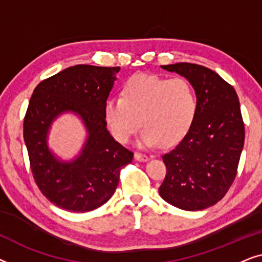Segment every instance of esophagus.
Here are the masks:
<instances>
[{
    "mask_svg": "<svg viewBox=\"0 0 262 262\" xmlns=\"http://www.w3.org/2000/svg\"><path fill=\"white\" fill-rule=\"evenodd\" d=\"M135 159L137 161H141V162H145V161L149 160V156L142 152H135Z\"/></svg>",
    "mask_w": 262,
    "mask_h": 262,
    "instance_id": "34e87169",
    "label": "esophagus"
}]
</instances>
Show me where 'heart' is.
Masks as SVG:
<instances>
[{
	"instance_id": "b5f03b06",
	"label": "heart",
	"mask_w": 262,
	"mask_h": 262,
	"mask_svg": "<svg viewBox=\"0 0 262 262\" xmlns=\"http://www.w3.org/2000/svg\"><path fill=\"white\" fill-rule=\"evenodd\" d=\"M198 113L195 88L184 77L169 78L139 74L128 78L121 98H110L103 118L119 143H127L141 126L139 144L170 146L186 136Z\"/></svg>"
}]
</instances>
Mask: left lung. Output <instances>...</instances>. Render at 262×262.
<instances>
[{
    "instance_id": "left-lung-1",
    "label": "left lung",
    "mask_w": 262,
    "mask_h": 262,
    "mask_svg": "<svg viewBox=\"0 0 262 262\" xmlns=\"http://www.w3.org/2000/svg\"><path fill=\"white\" fill-rule=\"evenodd\" d=\"M161 68L191 82L198 95V113L181 142L162 155L167 173L160 195L179 209H206L227 194L237 174L245 144L238 96L209 68L192 63Z\"/></svg>"
}]
</instances>
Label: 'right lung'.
Here are the masks:
<instances>
[{
  "label": "right lung",
  "instance_id": "obj_1",
  "mask_svg": "<svg viewBox=\"0 0 262 262\" xmlns=\"http://www.w3.org/2000/svg\"><path fill=\"white\" fill-rule=\"evenodd\" d=\"M119 70L78 64L41 81L31 96L24 119L31 170L40 192L60 209H98L116 192L121 168L134 159V152L110 135L103 118ZM66 112L77 114L89 132L81 154L69 163L57 159L47 145L51 124Z\"/></svg>",
  "mask_w": 262,
  "mask_h": 262
}]
</instances>
